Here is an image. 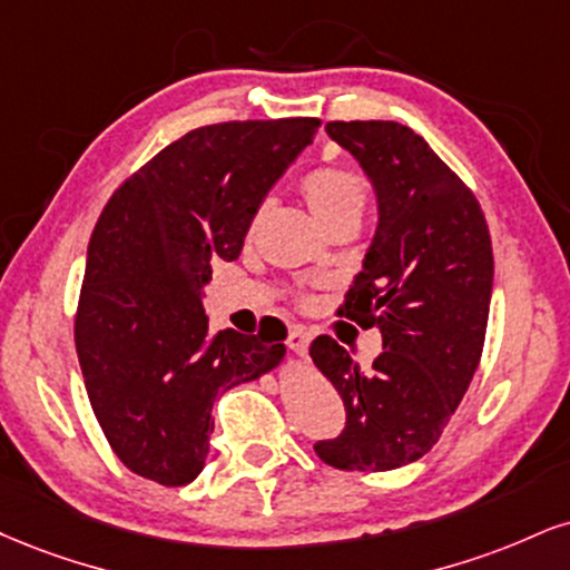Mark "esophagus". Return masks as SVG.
I'll use <instances>...</instances> for the list:
<instances>
[{"label":"esophagus","instance_id":"esophagus-1","mask_svg":"<svg viewBox=\"0 0 570 570\" xmlns=\"http://www.w3.org/2000/svg\"><path fill=\"white\" fill-rule=\"evenodd\" d=\"M286 345H289V351H294L297 355H307V347H311V332L303 326H292L289 337H286Z\"/></svg>","mask_w":570,"mask_h":570}]
</instances>
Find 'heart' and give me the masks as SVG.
Masks as SVG:
<instances>
[{"mask_svg":"<svg viewBox=\"0 0 570 570\" xmlns=\"http://www.w3.org/2000/svg\"><path fill=\"white\" fill-rule=\"evenodd\" d=\"M303 198L307 209L313 212V217L318 219V225L324 230H332L334 225L347 223H361L363 209H366V183L358 173L353 169L340 167V164H324V167H315L303 177ZM267 209L263 204L257 212V217Z\"/></svg>","mask_w":570,"mask_h":570,"instance_id":"b5f03b06","label":"heart"}]
</instances>
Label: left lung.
Wrapping results in <instances>:
<instances>
[{"label":"left lung","instance_id":"8db88e82","mask_svg":"<svg viewBox=\"0 0 570 570\" xmlns=\"http://www.w3.org/2000/svg\"><path fill=\"white\" fill-rule=\"evenodd\" d=\"M326 132L368 175L380 225L340 315L382 332L363 372L328 334L313 363L345 403V430L313 445L337 470L382 472L438 443L481 363L493 255L483 209L414 129L397 121H328Z\"/></svg>","mask_w":570,"mask_h":570}]
</instances>
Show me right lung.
Masks as SVG:
<instances>
[{
  "mask_svg": "<svg viewBox=\"0 0 570 570\" xmlns=\"http://www.w3.org/2000/svg\"><path fill=\"white\" fill-rule=\"evenodd\" d=\"M321 119L190 129L129 175L87 249L73 340L102 435L135 475L185 485L204 470L212 406L284 358L286 334L209 337L202 289L242 255L259 204Z\"/></svg>",
  "mask_w": 570,
  "mask_h": 570,
  "instance_id": "1",
  "label": "right lung"
}]
</instances>
